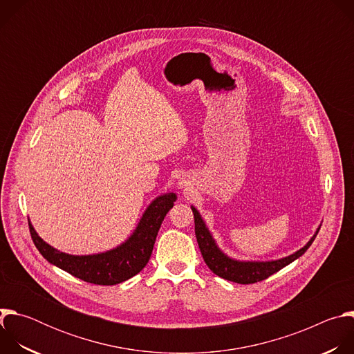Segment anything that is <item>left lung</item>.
I'll list each match as a JSON object with an SVG mask.
<instances>
[{"instance_id": "1", "label": "left lung", "mask_w": 354, "mask_h": 354, "mask_svg": "<svg viewBox=\"0 0 354 354\" xmlns=\"http://www.w3.org/2000/svg\"><path fill=\"white\" fill-rule=\"evenodd\" d=\"M192 212L194 216V232H196L197 243H198L200 252H201V255H203L206 265L214 274H217L225 280L239 283V284L258 283V281H262V280L268 279L269 276L277 273L280 269L290 265L291 262L298 259L301 255H304L306 250L311 246V243L314 242V239L318 234L317 232L304 248H301L299 250L295 252V254H292L287 258L273 261V262H265V263L263 262H261V263L259 262H236V261L227 258L223 252L217 248L214 239L212 238L203 220H201L198 212L194 207H192Z\"/></svg>"}]
</instances>
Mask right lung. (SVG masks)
I'll list each match as a JSON object with an SVG mask.
<instances>
[{
    "label": "right lung",
    "instance_id": "add662e5",
    "mask_svg": "<svg viewBox=\"0 0 354 354\" xmlns=\"http://www.w3.org/2000/svg\"><path fill=\"white\" fill-rule=\"evenodd\" d=\"M174 193L158 197L144 213L131 238L119 248L105 254L91 257H73L47 245L29 224L32 241L44 259L66 270L77 279L91 284L113 286L140 273L153 254L156 238L161 224L174 207Z\"/></svg>",
    "mask_w": 354,
    "mask_h": 354
}]
</instances>
